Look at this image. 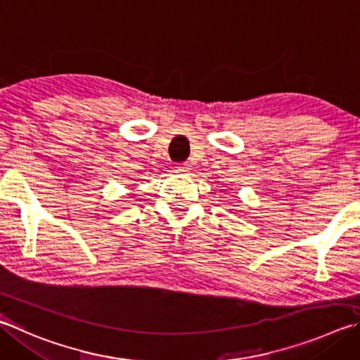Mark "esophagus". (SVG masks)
<instances>
[{
  "instance_id": "34e87169",
  "label": "esophagus",
  "mask_w": 360,
  "mask_h": 360,
  "mask_svg": "<svg viewBox=\"0 0 360 360\" xmlns=\"http://www.w3.org/2000/svg\"><path fill=\"white\" fill-rule=\"evenodd\" d=\"M191 167H188V163H176L174 165V173H187Z\"/></svg>"
}]
</instances>
